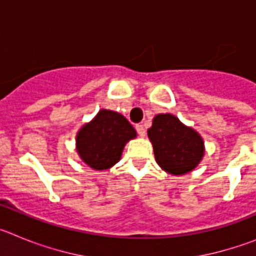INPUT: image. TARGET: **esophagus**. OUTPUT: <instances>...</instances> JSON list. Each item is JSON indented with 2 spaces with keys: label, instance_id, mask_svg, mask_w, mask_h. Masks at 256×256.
<instances>
[{
  "label": "esophagus",
  "instance_id": "1",
  "mask_svg": "<svg viewBox=\"0 0 256 256\" xmlns=\"http://www.w3.org/2000/svg\"><path fill=\"white\" fill-rule=\"evenodd\" d=\"M136 130L138 132V134L141 136V137H144V136H146V130H144V126H142V124H137V126H136Z\"/></svg>",
  "mask_w": 256,
  "mask_h": 256
}]
</instances>
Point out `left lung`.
Listing matches in <instances>:
<instances>
[{"instance_id": "8db88e82", "label": "left lung", "mask_w": 256, "mask_h": 256, "mask_svg": "<svg viewBox=\"0 0 256 256\" xmlns=\"http://www.w3.org/2000/svg\"><path fill=\"white\" fill-rule=\"evenodd\" d=\"M155 160L164 172L183 176L200 164L205 144L200 133L183 124L173 114H158L148 130Z\"/></svg>"}]
</instances>
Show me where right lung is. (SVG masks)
<instances>
[{
	"label": "right lung",
	"mask_w": 256,
	"mask_h": 256,
	"mask_svg": "<svg viewBox=\"0 0 256 256\" xmlns=\"http://www.w3.org/2000/svg\"><path fill=\"white\" fill-rule=\"evenodd\" d=\"M137 137L132 124L122 114L101 108L91 122L83 124L76 137V150L86 165L106 170L122 158L126 142Z\"/></svg>",
	"instance_id": "add662e5"
}]
</instances>
